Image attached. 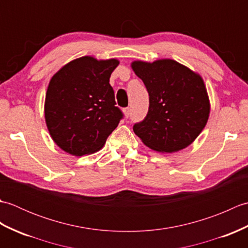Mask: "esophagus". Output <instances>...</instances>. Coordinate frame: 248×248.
Listing matches in <instances>:
<instances>
[{
  "mask_svg": "<svg viewBox=\"0 0 248 248\" xmlns=\"http://www.w3.org/2000/svg\"><path fill=\"white\" fill-rule=\"evenodd\" d=\"M130 114H131V108H124V115L125 118H128L129 116H130Z\"/></svg>",
  "mask_w": 248,
  "mask_h": 248,
  "instance_id": "esophagus-1",
  "label": "esophagus"
}]
</instances>
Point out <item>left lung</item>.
<instances>
[{"label": "left lung", "mask_w": 248, "mask_h": 248, "mask_svg": "<svg viewBox=\"0 0 248 248\" xmlns=\"http://www.w3.org/2000/svg\"><path fill=\"white\" fill-rule=\"evenodd\" d=\"M149 93V109L134 133L150 149L172 154L191 145L210 115V100L202 78L170 59L131 62Z\"/></svg>", "instance_id": "8db88e82"}]
</instances>
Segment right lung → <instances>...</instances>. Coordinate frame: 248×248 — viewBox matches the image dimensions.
Listing matches in <instances>:
<instances>
[{"instance_id":"add662e5","label":"right lung","mask_w":248,"mask_h":248,"mask_svg":"<svg viewBox=\"0 0 248 248\" xmlns=\"http://www.w3.org/2000/svg\"><path fill=\"white\" fill-rule=\"evenodd\" d=\"M119 61L82 56L51 78L45 119L54 143L75 156L92 155L104 146L123 113L116 107L109 77Z\"/></svg>"}]
</instances>
